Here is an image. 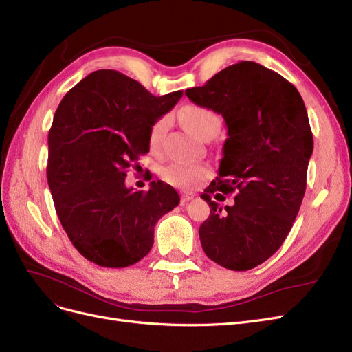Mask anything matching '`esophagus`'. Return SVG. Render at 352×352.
<instances>
[{
	"mask_svg": "<svg viewBox=\"0 0 352 352\" xmlns=\"http://www.w3.org/2000/svg\"><path fill=\"white\" fill-rule=\"evenodd\" d=\"M194 197L195 195L192 192H184V194H180V202H182V204H185V202L194 199Z\"/></svg>",
	"mask_w": 352,
	"mask_h": 352,
	"instance_id": "obj_1",
	"label": "esophagus"
}]
</instances>
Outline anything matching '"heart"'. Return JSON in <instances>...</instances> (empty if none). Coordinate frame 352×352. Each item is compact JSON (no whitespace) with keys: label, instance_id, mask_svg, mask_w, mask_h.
Here are the masks:
<instances>
[{"label":"heart","instance_id":"1","mask_svg":"<svg viewBox=\"0 0 352 352\" xmlns=\"http://www.w3.org/2000/svg\"><path fill=\"white\" fill-rule=\"evenodd\" d=\"M179 119L186 129L199 140L210 141L214 138L221 127L220 117L208 109L199 105H185L179 110ZM167 117L158 119L150 131V146L153 150L162 145L164 132L167 129ZM210 167L201 163L173 162L162 168V179L168 185L179 189H192L210 176Z\"/></svg>","mask_w":352,"mask_h":352}]
</instances>
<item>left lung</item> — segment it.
<instances>
[{
    "label": "left lung",
    "mask_w": 352,
    "mask_h": 352,
    "mask_svg": "<svg viewBox=\"0 0 352 352\" xmlns=\"http://www.w3.org/2000/svg\"><path fill=\"white\" fill-rule=\"evenodd\" d=\"M226 122L219 176L204 190L210 217L199 228L207 257L229 270L257 267L278 251L300 211L313 133L300 92L279 73L241 61L186 89ZM236 192L225 209L210 193Z\"/></svg>",
    "instance_id": "obj_1"
}]
</instances>
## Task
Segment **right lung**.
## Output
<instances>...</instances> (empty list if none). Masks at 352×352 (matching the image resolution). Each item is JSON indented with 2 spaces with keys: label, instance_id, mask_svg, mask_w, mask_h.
Masks as SVG:
<instances>
[{
  "label": "right lung",
  "instance_id": "obj_1",
  "mask_svg": "<svg viewBox=\"0 0 352 352\" xmlns=\"http://www.w3.org/2000/svg\"><path fill=\"white\" fill-rule=\"evenodd\" d=\"M155 97L116 70L88 74L65 95L48 133L47 179L57 216L85 258L102 267L132 265L150 252L155 223L179 204L153 180L124 185L126 168L150 151V131L182 98Z\"/></svg>",
  "mask_w": 352,
  "mask_h": 352
}]
</instances>
